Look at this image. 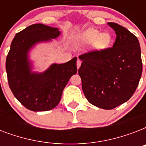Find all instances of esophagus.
<instances>
[{"label":"esophagus","mask_w":146,"mask_h":146,"mask_svg":"<svg viewBox=\"0 0 146 146\" xmlns=\"http://www.w3.org/2000/svg\"><path fill=\"white\" fill-rule=\"evenodd\" d=\"M81 60H80V59L77 60V61H76V66H77V69H79L80 67V66H81Z\"/></svg>","instance_id":"esophagus-1"}]
</instances>
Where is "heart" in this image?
Segmentation results:
<instances>
[{
    "instance_id": "obj_1",
    "label": "heart",
    "mask_w": 146,
    "mask_h": 146,
    "mask_svg": "<svg viewBox=\"0 0 146 146\" xmlns=\"http://www.w3.org/2000/svg\"><path fill=\"white\" fill-rule=\"evenodd\" d=\"M113 37L109 33H103L96 29H88L78 33L74 37V42L78 47L92 44L95 50H106L111 46Z\"/></svg>"
}]
</instances>
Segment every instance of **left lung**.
I'll return each mask as SVG.
<instances>
[{"mask_svg":"<svg viewBox=\"0 0 146 146\" xmlns=\"http://www.w3.org/2000/svg\"><path fill=\"white\" fill-rule=\"evenodd\" d=\"M115 31L112 48L80 55L78 70L82 91L92 104L111 110L132 97L142 76L143 64L138 38L124 27L108 23Z\"/></svg>","mask_w":146,"mask_h":146,"instance_id":"1","label":"left lung"}]
</instances>
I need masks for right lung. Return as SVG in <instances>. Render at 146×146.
<instances>
[{
	"label": "right lung",
	"mask_w": 146,
	"mask_h": 146,
	"mask_svg": "<svg viewBox=\"0 0 146 146\" xmlns=\"http://www.w3.org/2000/svg\"><path fill=\"white\" fill-rule=\"evenodd\" d=\"M59 29L33 24L15 35L6 60L9 86L18 101L33 111H47L59 104L62 92L76 73V60L64 64H52L44 72L33 71L29 52L40 43L59 37Z\"/></svg>",
	"instance_id": "1"
}]
</instances>
